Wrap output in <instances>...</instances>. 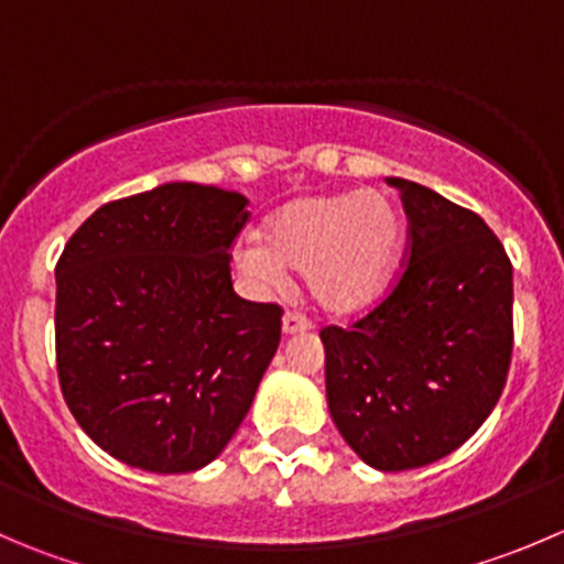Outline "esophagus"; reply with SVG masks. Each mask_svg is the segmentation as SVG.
I'll use <instances>...</instances> for the list:
<instances>
[{
  "label": "esophagus",
  "instance_id": "obj_1",
  "mask_svg": "<svg viewBox=\"0 0 564 564\" xmlns=\"http://www.w3.org/2000/svg\"><path fill=\"white\" fill-rule=\"evenodd\" d=\"M303 330H311L308 316L300 314V311H286V314H283V333L292 336V333H303Z\"/></svg>",
  "mask_w": 564,
  "mask_h": 564
}]
</instances>
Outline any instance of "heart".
Masks as SVG:
<instances>
[{
	"label": "heart",
	"mask_w": 564,
	"mask_h": 564,
	"mask_svg": "<svg viewBox=\"0 0 564 564\" xmlns=\"http://www.w3.org/2000/svg\"><path fill=\"white\" fill-rule=\"evenodd\" d=\"M261 241L239 245L234 261L253 281L275 286L283 270L303 272L327 314H358L391 286L404 242L402 212L380 189L311 193L272 212Z\"/></svg>",
	"instance_id": "1"
}]
</instances>
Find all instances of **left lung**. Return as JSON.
I'll list each match as a JSON object with an SVG mask.
<instances>
[{"instance_id":"left-lung-1","label":"left lung","mask_w":564,"mask_h":564,"mask_svg":"<svg viewBox=\"0 0 564 564\" xmlns=\"http://www.w3.org/2000/svg\"><path fill=\"white\" fill-rule=\"evenodd\" d=\"M408 215V261L349 327H322L327 408L377 471L430 466L466 444L505 391L512 264L471 209L388 178Z\"/></svg>"}]
</instances>
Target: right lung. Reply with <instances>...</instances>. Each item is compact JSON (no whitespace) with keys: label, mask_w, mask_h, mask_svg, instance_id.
Segmentation results:
<instances>
[{"label":"right lung","mask_w":564,"mask_h":564,"mask_svg":"<svg viewBox=\"0 0 564 564\" xmlns=\"http://www.w3.org/2000/svg\"><path fill=\"white\" fill-rule=\"evenodd\" d=\"M248 198L173 182L93 212L57 261V377L79 427L154 474L215 460L281 344L283 308L234 292Z\"/></svg>","instance_id":"1"}]
</instances>
